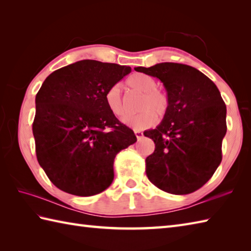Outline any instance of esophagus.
Instances as JSON below:
<instances>
[{
	"mask_svg": "<svg viewBox=\"0 0 251 251\" xmlns=\"http://www.w3.org/2000/svg\"><path fill=\"white\" fill-rule=\"evenodd\" d=\"M135 135H136V137H137V139H138V140L142 139V137H143L142 131H140V130H135Z\"/></svg>",
	"mask_w": 251,
	"mask_h": 251,
	"instance_id": "obj_1",
	"label": "esophagus"
}]
</instances>
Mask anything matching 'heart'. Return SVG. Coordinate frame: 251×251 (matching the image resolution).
Returning a JSON list of instances; mask_svg holds the SVG:
<instances>
[{
	"mask_svg": "<svg viewBox=\"0 0 251 251\" xmlns=\"http://www.w3.org/2000/svg\"><path fill=\"white\" fill-rule=\"evenodd\" d=\"M127 86L142 94L139 102L140 113L129 116L124 121L125 124L134 130L150 128L157 122V115L164 117L169 110L170 101L166 93L157 89V82L147 74H134L127 79ZM105 104L112 114L123 119L127 115V110L123 103L119 86H112L104 96Z\"/></svg>",
	"mask_w": 251,
	"mask_h": 251,
	"instance_id": "obj_1",
	"label": "heart"
}]
</instances>
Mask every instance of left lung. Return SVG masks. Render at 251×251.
<instances>
[{
  "mask_svg": "<svg viewBox=\"0 0 251 251\" xmlns=\"http://www.w3.org/2000/svg\"><path fill=\"white\" fill-rule=\"evenodd\" d=\"M135 70L157 77L170 101L161 124L143 132L155 143L146 159L148 178L167 193H192L212 177L222 159L226 106L219 89L204 73L182 63Z\"/></svg>",
  "mask_w": 251,
  "mask_h": 251,
  "instance_id": "8db88e82",
  "label": "left lung"
}]
</instances>
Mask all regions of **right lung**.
<instances>
[{
  "label": "right lung",
  "mask_w": 251,
  "mask_h": 251,
  "mask_svg": "<svg viewBox=\"0 0 251 251\" xmlns=\"http://www.w3.org/2000/svg\"><path fill=\"white\" fill-rule=\"evenodd\" d=\"M130 71L86 59L58 69L42 84L32 131L37 162L58 189L92 196L111 185L116 154L137 137L111 113L104 96Z\"/></svg>",
  "instance_id": "add662e5"
}]
</instances>
